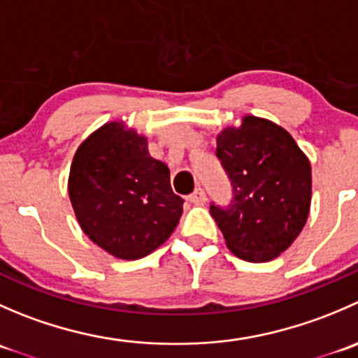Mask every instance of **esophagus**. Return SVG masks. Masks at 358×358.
I'll return each mask as SVG.
<instances>
[{
	"instance_id": "1",
	"label": "esophagus",
	"mask_w": 358,
	"mask_h": 358,
	"mask_svg": "<svg viewBox=\"0 0 358 358\" xmlns=\"http://www.w3.org/2000/svg\"><path fill=\"white\" fill-rule=\"evenodd\" d=\"M189 201L192 202V204H204V202H206V194H204V190H202L201 187H199V189L194 190V192L189 196Z\"/></svg>"
}]
</instances>
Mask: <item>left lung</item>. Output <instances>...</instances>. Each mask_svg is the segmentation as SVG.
Listing matches in <instances>:
<instances>
[{"mask_svg":"<svg viewBox=\"0 0 358 358\" xmlns=\"http://www.w3.org/2000/svg\"><path fill=\"white\" fill-rule=\"evenodd\" d=\"M216 157L232 185L227 206L209 213L230 251L246 262H268L286 251L305 227L312 197V169L286 129L246 115L223 129Z\"/></svg>","mask_w":358,"mask_h":358,"instance_id":"left-lung-1","label":"left lung"}]
</instances>
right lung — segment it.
Instances as JSON below:
<instances>
[{
	"instance_id": "add662e5",
	"label": "right lung",
	"mask_w": 358,
	"mask_h": 358,
	"mask_svg": "<svg viewBox=\"0 0 358 358\" xmlns=\"http://www.w3.org/2000/svg\"><path fill=\"white\" fill-rule=\"evenodd\" d=\"M69 196L83 232L112 256L138 259L173 234L183 199L147 140L121 122L90 135L72 159Z\"/></svg>"
}]
</instances>
